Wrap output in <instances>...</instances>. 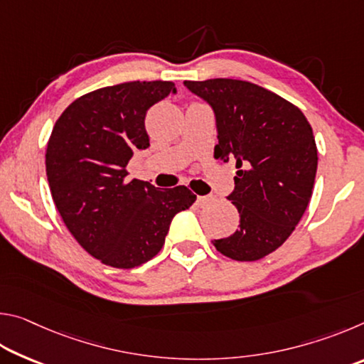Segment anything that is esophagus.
I'll use <instances>...</instances> for the list:
<instances>
[{
	"label": "esophagus",
	"mask_w": 364,
	"mask_h": 364,
	"mask_svg": "<svg viewBox=\"0 0 364 364\" xmlns=\"http://www.w3.org/2000/svg\"><path fill=\"white\" fill-rule=\"evenodd\" d=\"M212 197L210 196H199L197 197V205L199 207H205L207 204H210Z\"/></svg>",
	"instance_id": "esophagus-1"
}]
</instances>
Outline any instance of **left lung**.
Instances as JSON below:
<instances>
[{
  "label": "left lung",
  "mask_w": 364,
  "mask_h": 364,
  "mask_svg": "<svg viewBox=\"0 0 364 364\" xmlns=\"http://www.w3.org/2000/svg\"><path fill=\"white\" fill-rule=\"evenodd\" d=\"M184 86L213 110L215 157L237 168L228 199L237 207L239 230L212 244L232 260H260L284 244L311 199L318 151L310 123L294 104L242 80Z\"/></svg>",
  "instance_id": "obj_1"
}]
</instances>
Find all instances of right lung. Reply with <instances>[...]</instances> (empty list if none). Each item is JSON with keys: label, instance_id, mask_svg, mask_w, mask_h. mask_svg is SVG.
I'll use <instances>...</instances> for the list:
<instances>
[{"label": "right lung", "instance_id": "right-lung-1", "mask_svg": "<svg viewBox=\"0 0 364 364\" xmlns=\"http://www.w3.org/2000/svg\"><path fill=\"white\" fill-rule=\"evenodd\" d=\"M175 93L171 82L96 90L64 110L48 141L58 212L78 244L109 267L134 268L156 257L171 220L196 200L186 186L160 189L127 178L134 151L149 147L147 109Z\"/></svg>", "mask_w": 364, "mask_h": 364}]
</instances>
